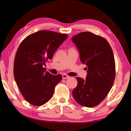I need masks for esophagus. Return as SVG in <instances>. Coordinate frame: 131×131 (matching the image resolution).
<instances>
[{"label": "esophagus", "instance_id": "34e87169", "mask_svg": "<svg viewBox=\"0 0 131 131\" xmlns=\"http://www.w3.org/2000/svg\"><path fill=\"white\" fill-rule=\"evenodd\" d=\"M62 78H63V79H68L69 78V77L66 74H63L62 75Z\"/></svg>", "mask_w": 131, "mask_h": 131}]
</instances>
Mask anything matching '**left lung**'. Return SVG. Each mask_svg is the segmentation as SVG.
Wrapping results in <instances>:
<instances>
[{
  "label": "left lung",
  "mask_w": 131,
  "mask_h": 131,
  "mask_svg": "<svg viewBox=\"0 0 131 131\" xmlns=\"http://www.w3.org/2000/svg\"><path fill=\"white\" fill-rule=\"evenodd\" d=\"M86 66L85 80L77 77L78 84L73 90L75 101L82 106L93 107L102 102L109 93L115 78V62L108 41L90 32H82L72 37Z\"/></svg>",
  "instance_id": "1"
}]
</instances>
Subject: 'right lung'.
Here are the masks:
<instances>
[{
  "label": "right lung",
  "mask_w": 131,
  "mask_h": 131,
  "mask_svg": "<svg viewBox=\"0 0 131 131\" xmlns=\"http://www.w3.org/2000/svg\"><path fill=\"white\" fill-rule=\"evenodd\" d=\"M68 35L42 30L27 36L16 51L14 75L22 95L27 102L40 106L51 98L61 75H53L43 68Z\"/></svg>",
  "instance_id": "obj_1"
}]
</instances>
